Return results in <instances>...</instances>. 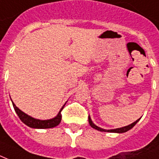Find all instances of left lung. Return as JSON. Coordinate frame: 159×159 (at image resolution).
I'll list each match as a JSON object with an SVG mask.
<instances>
[{"label": "left lung", "instance_id": "obj_1", "mask_svg": "<svg viewBox=\"0 0 159 159\" xmlns=\"http://www.w3.org/2000/svg\"><path fill=\"white\" fill-rule=\"evenodd\" d=\"M138 120H136L135 122H133L132 124L129 125H126V126H125V127H121V128H117V129H114V130H103V129H101V128L98 127L97 125H95L93 123V121L91 120V119H90V117L89 116V124H90V125H91L92 127L94 128V129H96V130H100V131H108V132H116V133H123V132H125V131H127V130H129L130 129H131V128L133 127L134 125L138 122Z\"/></svg>", "mask_w": 159, "mask_h": 159}]
</instances>
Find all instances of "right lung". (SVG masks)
Here are the masks:
<instances>
[{"mask_svg":"<svg viewBox=\"0 0 159 159\" xmlns=\"http://www.w3.org/2000/svg\"><path fill=\"white\" fill-rule=\"evenodd\" d=\"M13 108L17 114V116L20 118V120L27 125L28 126L32 128H37V129H46V128H52L55 127L56 125H58L61 123V111L64 106L62 107L61 111L58 113V115L55 117V118L50 119V120H36V119L33 118L31 116L26 115L25 113H23L22 110H20L13 103H12Z\"/></svg>","mask_w":159,"mask_h":159,"instance_id":"add662e5","label":"right lung"}]
</instances>
